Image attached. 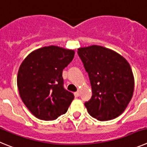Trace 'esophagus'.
<instances>
[{
	"label": "esophagus",
	"instance_id": "obj_1",
	"mask_svg": "<svg viewBox=\"0 0 147 147\" xmlns=\"http://www.w3.org/2000/svg\"><path fill=\"white\" fill-rule=\"evenodd\" d=\"M74 95H75V96H76V97L80 96V91H76V92H75V93H74Z\"/></svg>",
	"mask_w": 147,
	"mask_h": 147
}]
</instances>
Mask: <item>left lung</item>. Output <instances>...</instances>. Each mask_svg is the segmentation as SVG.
<instances>
[{"instance_id": "obj_1", "label": "left lung", "mask_w": 147, "mask_h": 147, "mask_svg": "<svg viewBox=\"0 0 147 147\" xmlns=\"http://www.w3.org/2000/svg\"><path fill=\"white\" fill-rule=\"evenodd\" d=\"M89 76L92 97L85 103L98 121L115 119L124 112L133 95L135 80L129 62L111 49L90 45L78 49Z\"/></svg>"}]
</instances>
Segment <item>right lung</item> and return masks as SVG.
<instances>
[{
  "label": "right lung",
  "instance_id": "1",
  "mask_svg": "<svg viewBox=\"0 0 147 147\" xmlns=\"http://www.w3.org/2000/svg\"><path fill=\"white\" fill-rule=\"evenodd\" d=\"M74 51L55 45L30 53L18 70V88L22 101L35 117L52 121L67 112L74 96L63 87L62 71Z\"/></svg>",
  "mask_w": 147,
  "mask_h": 147
}]
</instances>
